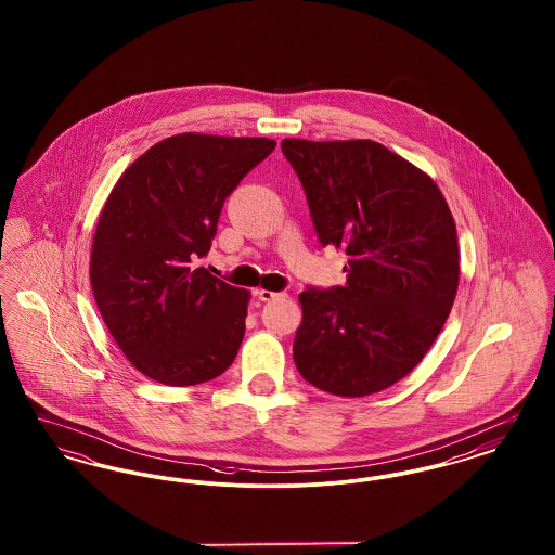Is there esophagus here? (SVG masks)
<instances>
[{
  "label": "esophagus",
  "mask_w": 555,
  "mask_h": 555,
  "mask_svg": "<svg viewBox=\"0 0 555 555\" xmlns=\"http://www.w3.org/2000/svg\"><path fill=\"white\" fill-rule=\"evenodd\" d=\"M256 295H258V299H260V301H272V299L283 297V293H274V291L268 289H258L256 291Z\"/></svg>",
  "instance_id": "obj_1"
}]
</instances>
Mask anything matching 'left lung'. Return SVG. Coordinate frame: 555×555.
Instances as JSON below:
<instances>
[{"label": "left lung", "mask_w": 555, "mask_h": 555, "mask_svg": "<svg viewBox=\"0 0 555 555\" xmlns=\"http://www.w3.org/2000/svg\"><path fill=\"white\" fill-rule=\"evenodd\" d=\"M322 245L349 256L344 287L299 295V374L339 397L389 389L423 362L457 283L455 220L437 183L370 139H283Z\"/></svg>", "instance_id": "1"}]
</instances>
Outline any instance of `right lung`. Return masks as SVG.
<instances>
[{
	"mask_svg": "<svg viewBox=\"0 0 555 555\" xmlns=\"http://www.w3.org/2000/svg\"><path fill=\"white\" fill-rule=\"evenodd\" d=\"M274 145L181 132L134 159L107 195L91 289L116 345L162 385L206 383L237 356L251 293L195 264L210 249L224 199Z\"/></svg>",
	"mask_w": 555,
	"mask_h": 555,
	"instance_id": "add662e5",
	"label": "right lung"
}]
</instances>
